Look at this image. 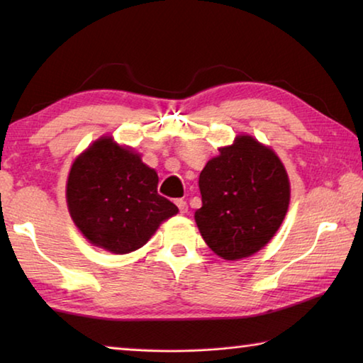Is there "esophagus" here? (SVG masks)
Returning <instances> with one entry per match:
<instances>
[{
    "label": "esophagus",
    "mask_w": 363,
    "mask_h": 363,
    "mask_svg": "<svg viewBox=\"0 0 363 363\" xmlns=\"http://www.w3.org/2000/svg\"><path fill=\"white\" fill-rule=\"evenodd\" d=\"M176 205H177V208H179V213L181 214H186L187 211H189V205H187V201L186 200H176Z\"/></svg>",
    "instance_id": "1"
}]
</instances>
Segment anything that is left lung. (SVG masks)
Listing matches in <instances>:
<instances>
[{"label": "left lung", "mask_w": 363, "mask_h": 363, "mask_svg": "<svg viewBox=\"0 0 363 363\" xmlns=\"http://www.w3.org/2000/svg\"><path fill=\"white\" fill-rule=\"evenodd\" d=\"M199 187V230L214 253L237 261L257 253L280 229L290 205L288 173L270 147L238 134L208 160Z\"/></svg>", "instance_id": "1"}]
</instances>
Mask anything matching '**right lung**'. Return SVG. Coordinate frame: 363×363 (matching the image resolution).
<instances>
[{
  "mask_svg": "<svg viewBox=\"0 0 363 363\" xmlns=\"http://www.w3.org/2000/svg\"><path fill=\"white\" fill-rule=\"evenodd\" d=\"M157 186V171L147 167L140 153L102 136L73 160L67 208L91 245L128 255L144 247L163 220L179 213L158 195Z\"/></svg>",
  "mask_w": 363,
  "mask_h": 363,
  "instance_id": "right-lung-1",
  "label": "right lung"
}]
</instances>
